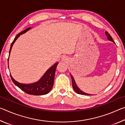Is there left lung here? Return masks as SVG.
Wrapping results in <instances>:
<instances>
[{
  "label": "left lung",
  "instance_id": "obj_1",
  "mask_svg": "<svg viewBox=\"0 0 125 125\" xmlns=\"http://www.w3.org/2000/svg\"><path fill=\"white\" fill-rule=\"evenodd\" d=\"M106 35L107 37V39H108L109 40H110V41H111L112 42H114V40L113 39V38H112V37L111 36V35L109 34V33L107 32V31H106ZM71 78H72V86H73V88L74 89V90L75 92L78 93V94H82V95H90L91 94H86V93H84L83 92H82V91L81 90H80L79 88H78V86H77V85H76L75 84V82L74 81V79L73 77H72V75L71 74Z\"/></svg>",
  "mask_w": 125,
  "mask_h": 125
}]
</instances>
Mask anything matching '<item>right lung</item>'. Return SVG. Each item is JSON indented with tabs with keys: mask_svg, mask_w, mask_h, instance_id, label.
I'll list each match as a JSON object with an SVG mask.
<instances>
[{
	"mask_svg": "<svg viewBox=\"0 0 125 125\" xmlns=\"http://www.w3.org/2000/svg\"><path fill=\"white\" fill-rule=\"evenodd\" d=\"M30 29L31 27H29V28L25 29V30L22 31V32L18 33L16 35V36L15 37L14 40L11 43V46H10L9 54L10 53V51L11 50L12 46L13 45L14 42H15L16 39L20 36V35L26 32L27 31H28ZM8 60H9V58H8ZM58 64V63L57 62L55 63L53 65H52L50 69H48V71L43 75V77L41 78V79L35 83L30 84H21L16 82L15 80H14L13 78L11 77V75H10V77H11V79L12 81L13 82V83L17 86H18L20 89H21L24 92L27 93V94L30 95H45L49 93L50 91L51 90L53 85L55 72H56V68Z\"/></svg>",
	"mask_w": 125,
	"mask_h": 125,
	"instance_id": "obj_1",
	"label": "right lung"
}]
</instances>
